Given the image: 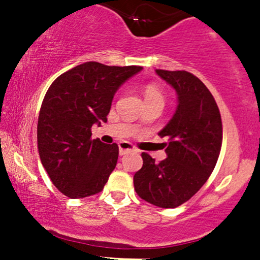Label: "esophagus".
<instances>
[{"label":"esophagus","mask_w":260,"mask_h":260,"mask_svg":"<svg viewBox=\"0 0 260 260\" xmlns=\"http://www.w3.org/2000/svg\"><path fill=\"white\" fill-rule=\"evenodd\" d=\"M118 148H120V155H124L131 153V151H137L136 147L128 142H120L118 143Z\"/></svg>","instance_id":"34e87169"}]
</instances>
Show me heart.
Segmentation results:
<instances>
[{"label": "heart", "mask_w": 260, "mask_h": 260, "mask_svg": "<svg viewBox=\"0 0 260 260\" xmlns=\"http://www.w3.org/2000/svg\"><path fill=\"white\" fill-rule=\"evenodd\" d=\"M143 94H144L145 103H149V101H161V103H164V94L162 91H161L159 85H145L144 88H143Z\"/></svg>", "instance_id": "heart-1"}]
</instances>
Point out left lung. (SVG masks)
<instances>
[{"label": "left lung", "instance_id": "obj_1", "mask_svg": "<svg viewBox=\"0 0 260 260\" xmlns=\"http://www.w3.org/2000/svg\"><path fill=\"white\" fill-rule=\"evenodd\" d=\"M177 92L172 118L159 132L168 138L160 162L143 153V166L133 177L140 198L159 208H176L203 187L221 150L222 123L219 107L201 79L186 71L156 70Z\"/></svg>", "mask_w": 260, "mask_h": 260}]
</instances>
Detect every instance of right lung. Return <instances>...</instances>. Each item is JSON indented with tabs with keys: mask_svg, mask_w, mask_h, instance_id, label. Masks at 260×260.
Listing matches in <instances>:
<instances>
[{
	"mask_svg": "<svg viewBox=\"0 0 260 260\" xmlns=\"http://www.w3.org/2000/svg\"><path fill=\"white\" fill-rule=\"evenodd\" d=\"M142 70L85 62L50 85L39 113L38 149L52 183L68 198L101 192L116 168L117 144L91 139V126L107 121L115 92Z\"/></svg>",
	"mask_w": 260,
	"mask_h": 260,
	"instance_id": "add662e5",
	"label": "right lung"
}]
</instances>
